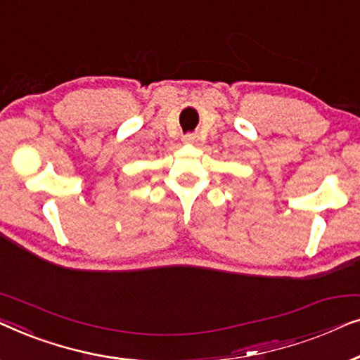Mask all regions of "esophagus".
<instances>
[{
	"instance_id": "34e87169",
	"label": "esophagus",
	"mask_w": 360,
	"mask_h": 360,
	"mask_svg": "<svg viewBox=\"0 0 360 360\" xmlns=\"http://www.w3.org/2000/svg\"><path fill=\"white\" fill-rule=\"evenodd\" d=\"M182 141H184V143H195L197 136L194 134H187V135H184V139H182Z\"/></svg>"
}]
</instances>
